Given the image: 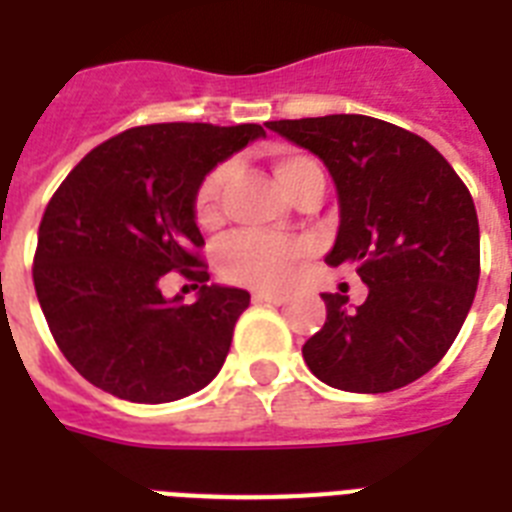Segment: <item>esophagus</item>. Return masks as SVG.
I'll list each match as a JSON object with an SVG mask.
<instances>
[{"mask_svg":"<svg viewBox=\"0 0 512 512\" xmlns=\"http://www.w3.org/2000/svg\"><path fill=\"white\" fill-rule=\"evenodd\" d=\"M253 301L274 303V306H280V303L287 301V295L285 293H269V290H256V293H253Z\"/></svg>","mask_w":512,"mask_h":512,"instance_id":"1","label":"esophagus"}]
</instances>
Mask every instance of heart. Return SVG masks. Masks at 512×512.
<instances>
[{
	"mask_svg": "<svg viewBox=\"0 0 512 512\" xmlns=\"http://www.w3.org/2000/svg\"><path fill=\"white\" fill-rule=\"evenodd\" d=\"M272 167L282 188L293 198H301L306 190H324V170L311 154L295 149H277L272 154ZM235 167L222 162L211 167L198 183L193 196V217L204 230H214L225 219V196L232 183ZM308 256V243L301 238H269L259 232H238L227 238L217 251V269L232 285L274 290L282 287L293 266Z\"/></svg>",
	"mask_w": 512,
	"mask_h": 512,
	"instance_id": "1",
	"label": "heart"
}]
</instances>
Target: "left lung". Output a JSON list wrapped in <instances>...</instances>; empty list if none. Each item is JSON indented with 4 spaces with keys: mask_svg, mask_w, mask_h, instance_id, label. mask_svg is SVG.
Instances as JSON below:
<instances>
[{
    "mask_svg": "<svg viewBox=\"0 0 512 512\" xmlns=\"http://www.w3.org/2000/svg\"><path fill=\"white\" fill-rule=\"evenodd\" d=\"M327 164L340 198L329 266H353L356 308L324 293L327 322L303 345L316 379L345 392H392L445 356L479 285V219L445 156L411 130L366 114L266 122Z\"/></svg>",
    "mask_w": 512,
    "mask_h": 512,
    "instance_id": "obj_1",
    "label": "left lung"
}]
</instances>
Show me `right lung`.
Segmentation results:
<instances>
[{
  "label": "right lung",
  "mask_w": 512,
  "mask_h": 512,
  "mask_svg": "<svg viewBox=\"0 0 512 512\" xmlns=\"http://www.w3.org/2000/svg\"><path fill=\"white\" fill-rule=\"evenodd\" d=\"M261 135V125L209 122L130 128L88 151L46 204L33 285L57 348L94 387L156 405L219 374L251 295L206 285L193 196ZM170 271L202 285L196 304L163 298Z\"/></svg>",
  "instance_id": "right-lung-1"
}]
</instances>
